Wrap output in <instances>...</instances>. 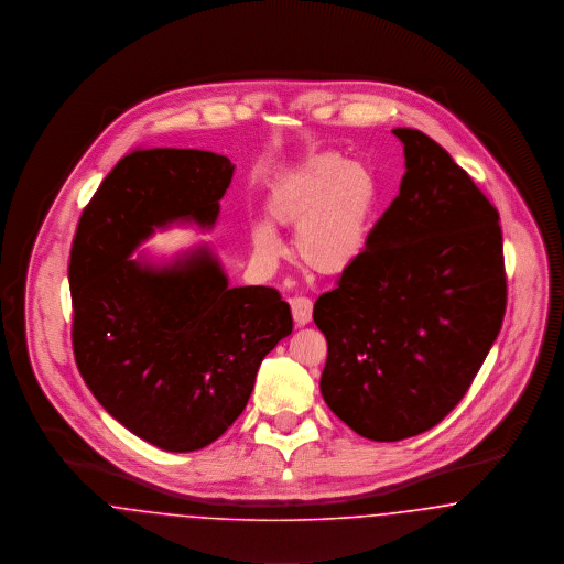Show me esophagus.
<instances>
[{
	"instance_id": "obj_1",
	"label": "esophagus",
	"mask_w": 564,
	"mask_h": 564,
	"mask_svg": "<svg viewBox=\"0 0 564 564\" xmlns=\"http://www.w3.org/2000/svg\"><path fill=\"white\" fill-rule=\"evenodd\" d=\"M291 310H293V318H295L296 326H305L312 321L314 303L307 296H293L291 299Z\"/></svg>"
}]
</instances>
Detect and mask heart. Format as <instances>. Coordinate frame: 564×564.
Returning a JSON list of instances; mask_svg holds the SVG:
<instances>
[{"label": "heart", "instance_id": "1", "mask_svg": "<svg viewBox=\"0 0 564 564\" xmlns=\"http://www.w3.org/2000/svg\"><path fill=\"white\" fill-rule=\"evenodd\" d=\"M380 204L376 174L339 154H318L275 180L269 193V216L278 225L296 227L301 261L318 273H341L365 254ZM268 218L252 223V246L273 261L282 254V238Z\"/></svg>", "mask_w": 564, "mask_h": 564}]
</instances>
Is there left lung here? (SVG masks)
<instances>
[{"label": "left lung", "mask_w": 564, "mask_h": 564, "mask_svg": "<svg viewBox=\"0 0 564 564\" xmlns=\"http://www.w3.org/2000/svg\"><path fill=\"white\" fill-rule=\"evenodd\" d=\"M399 197L314 323L328 355L321 392L360 437L399 442L449 414L503 325L499 212L435 140L399 127Z\"/></svg>", "instance_id": "obj_1"}]
</instances>
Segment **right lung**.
<instances>
[{"label":"right lung","instance_id":"1","mask_svg":"<svg viewBox=\"0 0 564 564\" xmlns=\"http://www.w3.org/2000/svg\"><path fill=\"white\" fill-rule=\"evenodd\" d=\"M236 165L216 152L135 150L83 212L69 259L74 356L99 405L165 452L216 442L243 412L263 358L293 333L269 286H229L208 243L131 257L156 229L212 231Z\"/></svg>","mask_w":564,"mask_h":564}]
</instances>
